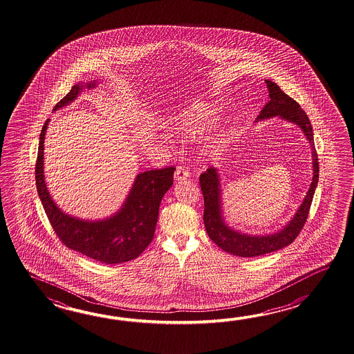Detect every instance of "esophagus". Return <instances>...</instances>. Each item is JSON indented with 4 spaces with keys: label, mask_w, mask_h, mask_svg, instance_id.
Returning <instances> with one entry per match:
<instances>
[{
    "label": "esophagus",
    "mask_w": 354,
    "mask_h": 354,
    "mask_svg": "<svg viewBox=\"0 0 354 354\" xmlns=\"http://www.w3.org/2000/svg\"><path fill=\"white\" fill-rule=\"evenodd\" d=\"M189 177V171L187 167L178 166L174 172V180H183Z\"/></svg>",
    "instance_id": "esophagus-1"
}]
</instances>
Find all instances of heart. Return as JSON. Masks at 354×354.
Here are the masks:
<instances>
[{
  "mask_svg": "<svg viewBox=\"0 0 354 354\" xmlns=\"http://www.w3.org/2000/svg\"><path fill=\"white\" fill-rule=\"evenodd\" d=\"M216 119L218 110L214 106L195 101L178 113L174 120V131L183 139H195L209 131Z\"/></svg>",
  "mask_w": 354,
  "mask_h": 354,
  "instance_id": "b5f03b06",
  "label": "heart"
}]
</instances>
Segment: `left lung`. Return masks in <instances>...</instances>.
<instances>
[{"instance_id":"obj_1","label":"left lung","mask_w":354,"mask_h":354,"mask_svg":"<svg viewBox=\"0 0 354 354\" xmlns=\"http://www.w3.org/2000/svg\"><path fill=\"white\" fill-rule=\"evenodd\" d=\"M267 88L270 93V101L266 104L261 113L258 115L257 121L271 119L279 116L283 120L294 122L299 125L302 133L306 136L308 143L311 145V157H313V182L310 185L308 194L305 196L300 207L296 211L294 218H291L286 225L283 226L277 233L266 234V235H250L234 230L224 220L221 210V185L218 169L211 167L206 172L200 176V186L203 191V223L205 229L211 241L218 247L225 250L233 256L249 257L263 256L267 253L276 252L279 249L290 245L300 234L301 229L305 225L308 218L310 206L313 203V197L315 194V188L319 180V159L316 154L314 144V133L308 115L301 109L300 105L290 97L279 86L270 80H266Z\"/></svg>"}]
</instances>
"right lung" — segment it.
Instances as JSON below:
<instances>
[{
	"label": "right lung",
	"instance_id": "1",
	"mask_svg": "<svg viewBox=\"0 0 354 354\" xmlns=\"http://www.w3.org/2000/svg\"><path fill=\"white\" fill-rule=\"evenodd\" d=\"M96 82L77 83L54 107V111L73 102L84 87ZM49 119L39 136L35 180L39 198L62 243L83 256L105 264L122 263L140 256L153 241L159 205L174 185V167L139 174L120 210L102 220H83L63 212L54 203L44 178V139Z\"/></svg>",
	"mask_w": 354,
	"mask_h": 354
}]
</instances>
